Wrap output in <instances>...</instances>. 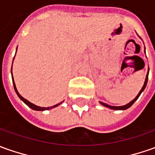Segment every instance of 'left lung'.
<instances>
[{
    "label": "left lung",
    "mask_w": 155,
    "mask_h": 155,
    "mask_svg": "<svg viewBox=\"0 0 155 155\" xmlns=\"http://www.w3.org/2000/svg\"><path fill=\"white\" fill-rule=\"evenodd\" d=\"M144 51H145V47H144ZM148 72H149V69H148V73H147V75H146V78H145V81H144V84L143 87H142V89L140 90V91L138 92V94L137 95L134 99L132 100V101H130L129 104H126V105H123V106H111V105H108V104H105V103H103V102H99L100 104H102L103 106L104 107H106V108H110V109H114V110H126L127 108H129L132 105V104L135 103L136 101L137 100V98L139 97V96L141 95V93L144 91V89H145V87L147 86V83H148Z\"/></svg>",
    "instance_id": "obj_1"
}]
</instances>
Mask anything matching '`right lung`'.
<instances>
[{
    "label": "right lung",
    "instance_id": "right-lung-1",
    "mask_svg": "<svg viewBox=\"0 0 155 155\" xmlns=\"http://www.w3.org/2000/svg\"><path fill=\"white\" fill-rule=\"evenodd\" d=\"M17 49H18V47H17ZM13 60H14V58H13ZM13 63V62H12ZM12 82H13V86H14V90H15L16 93H17V95L18 96V97H19L20 99L22 100L24 103H25L27 106H29V108H32L33 110H36V111H44V110H49V109H51V108H55V107H58V105H60V104H62L63 102H61L60 104H56V105H54V106H51V107H47V108H45V107H40V106H37V105H35V104H32V103H30L29 101H28L27 99H25V97H23L22 96L20 95L19 93H18V90H17V87H16V85H15V82H14V81H13V76H12Z\"/></svg>",
    "mask_w": 155,
    "mask_h": 155
}]
</instances>
